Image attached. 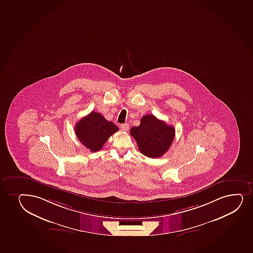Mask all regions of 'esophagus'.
Returning <instances> with one entry per match:
<instances>
[{"label":"esophagus","instance_id":"1","mask_svg":"<svg viewBox=\"0 0 253 253\" xmlns=\"http://www.w3.org/2000/svg\"><path fill=\"white\" fill-rule=\"evenodd\" d=\"M128 128H129V125H128L127 123H124V124L121 125V129H122V131H127Z\"/></svg>","mask_w":253,"mask_h":253}]
</instances>
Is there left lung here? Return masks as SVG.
Returning <instances> with one entry per match:
<instances>
[{"label":"left lung","mask_w":253,"mask_h":253,"mask_svg":"<svg viewBox=\"0 0 253 253\" xmlns=\"http://www.w3.org/2000/svg\"><path fill=\"white\" fill-rule=\"evenodd\" d=\"M137 141L139 151L153 159L160 158L168 151L174 138V128L157 119L153 115L142 116L138 126L130 130Z\"/></svg>","instance_id":"1"}]
</instances>
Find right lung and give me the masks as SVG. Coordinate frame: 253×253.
<instances>
[{"mask_svg":"<svg viewBox=\"0 0 253 253\" xmlns=\"http://www.w3.org/2000/svg\"><path fill=\"white\" fill-rule=\"evenodd\" d=\"M118 129L113 122L94 111L82 118L75 126L76 135L79 141L92 152L100 150L108 138Z\"/></svg>","mask_w":253,"mask_h":253,"instance_id":"add662e5","label":"right lung"}]
</instances>
